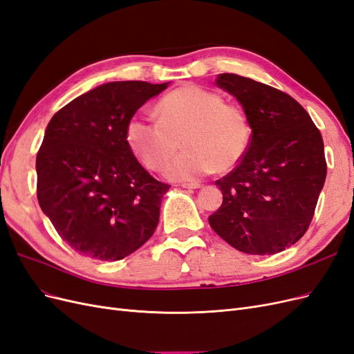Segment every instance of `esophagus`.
Returning a JSON list of instances; mask_svg holds the SVG:
<instances>
[{"label":"esophagus","instance_id":"esophagus-1","mask_svg":"<svg viewBox=\"0 0 354 354\" xmlns=\"http://www.w3.org/2000/svg\"><path fill=\"white\" fill-rule=\"evenodd\" d=\"M181 186H183L185 189H199L201 183L199 181H190V183H183Z\"/></svg>","mask_w":354,"mask_h":354}]
</instances>
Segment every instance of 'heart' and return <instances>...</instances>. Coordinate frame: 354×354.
Instances as JSON below:
<instances>
[{"label":"heart","instance_id":"obj_1","mask_svg":"<svg viewBox=\"0 0 354 354\" xmlns=\"http://www.w3.org/2000/svg\"><path fill=\"white\" fill-rule=\"evenodd\" d=\"M156 113L158 121L131 116L125 138L136 158L153 171L165 165L181 140L187 151L164 169L171 180H195L212 171L229 173L248 153L250 118L239 106L224 103L216 91L195 84L181 85L158 102Z\"/></svg>","mask_w":354,"mask_h":354}]
</instances>
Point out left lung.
<instances>
[{"mask_svg": "<svg viewBox=\"0 0 354 354\" xmlns=\"http://www.w3.org/2000/svg\"><path fill=\"white\" fill-rule=\"evenodd\" d=\"M242 104L252 138L242 162L217 180L221 207L209 226L245 254L282 252L303 238L326 178L322 134L291 95L251 78L216 81Z\"/></svg>", "mask_w": 354, "mask_h": 354, "instance_id": "1", "label": "left lung"}]
</instances>
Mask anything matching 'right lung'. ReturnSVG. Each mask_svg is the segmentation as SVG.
<instances>
[{"label":"right lung","instance_id":"1","mask_svg":"<svg viewBox=\"0 0 354 354\" xmlns=\"http://www.w3.org/2000/svg\"><path fill=\"white\" fill-rule=\"evenodd\" d=\"M168 84H103L50 120L37 155V198L59 236L81 255L122 260L153 234L169 186L136 159L125 127Z\"/></svg>","mask_w":354,"mask_h":354}]
</instances>
